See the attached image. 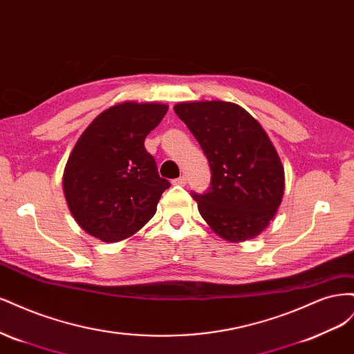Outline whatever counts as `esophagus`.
<instances>
[{
  "instance_id": "esophagus-1",
  "label": "esophagus",
  "mask_w": 354,
  "mask_h": 354,
  "mask_svg": "<svg viewBox=\"0 0 354 354\" xmlns=\"http://www.w3.org/2000/svg\"><path fill=\"white\" fill-rule=\"evenodd\" d=\"M186 183H187V180L185 176H180L178 178L173 180V185H177V186H186Z\"/></svg>"
}]
</instances>
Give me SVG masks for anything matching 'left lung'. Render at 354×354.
Listing matches in <instances>:
<instances>
[{"mask_svg":"<svg viewBox=\"0 0 354 354\" xmlns=\"http://www.w3.org/2000/svg\"><path fill=\"white\" fill-rule=\"evenodd\" d=\"M177 116L195 136L211 169V186L192 192L202 218L220 238L257 236L283 196V168L261 125L229 102L178 103Z\"/></svg>","mask_w":354,"mask_h":354,"instance_id":"left-lung-1","label":"left lung"}]
</instances>
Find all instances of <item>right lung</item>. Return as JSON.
<instances>
[{
  "label": "right lung",
  "mask_w": 354,
  "mask_h": 354,
  "mask_svg": "<svg viewBox=\"0 0 354 354\" xmlns=\"http://www.w3.org/2000/svg\"><path fill=\"white\" fill-rule=\"evenodd\" d=\"M168 106L116 104L82 133L68 159L63 190L80 226L103 242L131 236L151 220L171 186L159 177L145 138L162 121Z\"/></svg>",
  "instance_id": "add662e5"
}]
</instances>
